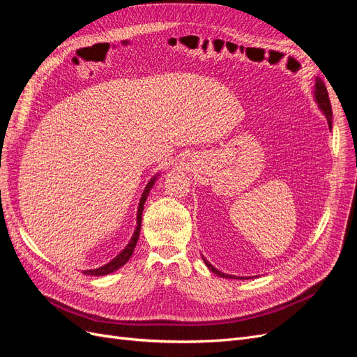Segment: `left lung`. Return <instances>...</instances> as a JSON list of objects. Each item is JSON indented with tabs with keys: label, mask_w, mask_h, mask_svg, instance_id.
<instances>
[{
	"label": "left lung",
	"mask_w": 357,
	"mask_h": 357,
	"mask_svg": "<svg viewBox=\"0 0 357 357\" xmlns=\"http://www.w3.org/2000/svg\"><path fill=\"white\" fill-rule=\"evenodd\" d=\"M314 100H316V102H317V105H319V109H320V112L325 114V117H326V121H328V126H329V129H332V109H331V101H329V95H328V91H326V88H325V83H323V80L320 79V77H316V84H314ZM202 259H204V264L208 266V269L210 271H213L214 274H218L219 277H222V278H240V280H243V278H247V277H236V275H232V274H225V273H222V271H219L218 268H214L207 259H205L204 256H202Z\"/></svg>",
	"instance_id": "obj_1"
}]
</instances>
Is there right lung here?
Returning a JSON list of instances; mask_svg holds the SVG:
<instances>
[{
	"mask_svg": "<svg viewBox=\"0 0 357 357\" xmlns=\"http://www.w3.org/2000/svg\"><path fill=\"white\" fill-rule=\"evenodd\" d=\"M158 177H159V172H158L156 176H153L152 178L149 180V183H147L146 188H144L143 195H142V198H139V202H138L137 226H135V229H134V234H132V236H131V240H129V243L125 245L123 250H122L121 253H119L114 259H112V261H110L109 264H105V265H102V266H100V268H95V269H84V271H82V274H84V275H93V277L109 275V274L117 271L119 268H122V266L129 261V259H131V256H132V253H134V248H135L137 241H138V236H139V229H142V214H143V210H144V202H146V199H147V197H149L150 190H152V188L155 186V183H156Z\"/></svg>",
	"mask_w": 357,
	"mask_h": 357,
	"instance_id": "right-lung-1",
	"label": "right lung"
}]
</instances>
